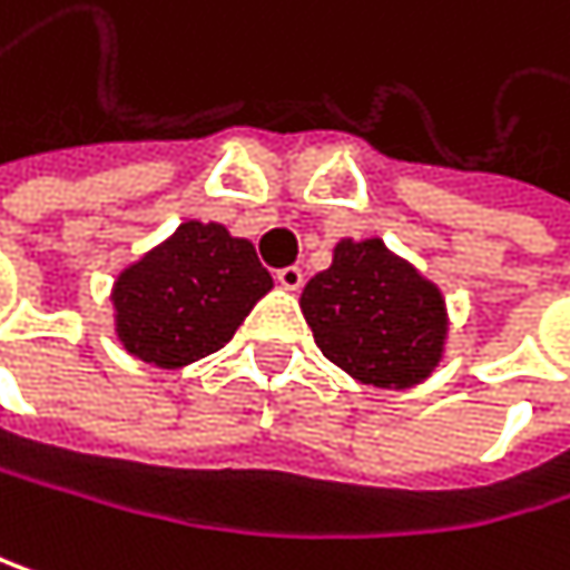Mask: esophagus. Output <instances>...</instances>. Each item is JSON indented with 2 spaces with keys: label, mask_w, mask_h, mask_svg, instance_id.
<instances>
[{
  "label": "esophagus",
  "mask_w": 570,
  "mask_h": 570,
  "mask_svg": "<svg viewBox=\"0 0 570 570\" xmlns=\"http://www.w3.org/2000/svg\"><path fill=\"white\" fill-rule=\"evenodd\" d=\"M276 283L283 291H301L304 287V269L301 266H283V269H276Z\"/></svg>",
  "instance_id": "34e87169"
}]
</instances>
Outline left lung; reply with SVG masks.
<instances>
[{"label": "left lung", "mask_w": 570, "mask_h": 570, "mask_svg": "<svg viewBox=\"0 0 570 570\" xmlns=\"http://www.w3.org/2000/svg\"><path fill=\"white\" fill-rule=\"evenodd\" d=\"M301 311L324 357L371 387H414L444 357L441 291L384 239H341L334 263L304 287Z\"/></svg>", "instance_id": "1"}]
</instances>
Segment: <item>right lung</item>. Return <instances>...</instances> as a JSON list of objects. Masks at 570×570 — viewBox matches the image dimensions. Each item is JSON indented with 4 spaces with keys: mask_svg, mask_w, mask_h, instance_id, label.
Masks as SVG:
<instances>
[{
    "mask_svg": "<svg viewBox=\"0 0 570 570\" xmlns=\"http://www.w3.org/2000/svg\"><path fill=\"white\" fill-rule=\"evenodd\" d=\"M269 287L249 239L186 219L116 276V337L153 367H186L229 344Z\"/></svg>",
    "mask_w": 570,
    "mask_h": 570,
    "instance_id": "right-lung-1",
    "label": "right lung"
}]
</instances>
